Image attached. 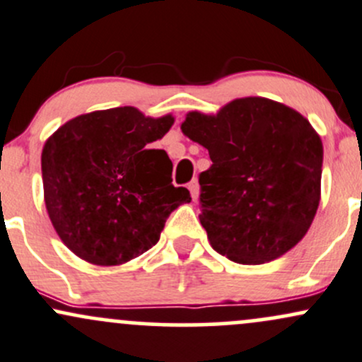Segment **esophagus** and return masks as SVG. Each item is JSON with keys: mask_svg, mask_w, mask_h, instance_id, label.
<instances>
[{"mask_svg": "<svg viewBox=\"0 0 362 362\" xmlns=\"http://www.w3.org/2000/svg\"><path fill=\"white\" fill-rule=\"evenodd\" d=\"M189 190H190V196H192V199H196L197 190H199V184H197V180L189 182Z\"/></svg>", "mask_w": 362, "mask_h": 362, "instance_id": "esophagus-1", "label": "esophagus"}]
</instances>
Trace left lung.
<instances>
[{"instance_id":"1","label":"left lung","mask_w":362,"mask_h":362,"mask_svg":"<svg viewBox=\"0 0 362 362\" xmlns=\"http://www.w3.org/2000/svg\"><path fill=\"white\" fill-rule=\"evenodd\" d=\"M182 132L208 149L199 173L201 225L233 263L261 264L297 244L320 204L323 144L300 113L242 98L218 115L192 113Z\"/></svg>"}]
</instances>
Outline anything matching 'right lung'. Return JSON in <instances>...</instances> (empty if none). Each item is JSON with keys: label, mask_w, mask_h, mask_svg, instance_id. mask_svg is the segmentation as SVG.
<instances>
[{"label": "right lung", "mask_w": 362, "mask_h": 362, "mask_svg": "<svg viewBox=\"0 0 362 362\" xmlns=\"http://www.w3.org/2000/svg\"><path fill=\"white\" fill-rule=\"evenodd\" d=\"M173 117H144L132 106L81 115L59 127L42 149L49 220L78 257L99 266L127 263L160 240L166 218L184 202L172 161L149 149Z\"/></svg>", "instance_id": "1"}]
</instances>
